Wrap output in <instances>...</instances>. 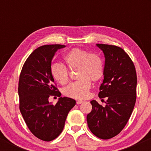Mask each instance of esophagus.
Here are the masks:
<instances>
[{
  "label": "esophagus",
  "mask_w": 151,
  "mask_h": 151,
  "mask_svg": "<svg viewBox=\"0 0 151 151\" xmlns=\"http://www.w3.org/2000/svg\"><path fill=\"white\" fill-rule=\"evenodd\" d=\"M83 102H84V101H82V100H77V104H82V103H83Z\"/></svg>",
  "instance_id": "1"
}]
</instances>
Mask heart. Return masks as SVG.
<instances>
[{
    "instance_id": "obj_1",
    "label": "heart",
    "mask_w": 151,
    "mask_h": 151,
    "mask_svg": "<svg viewBox=\"0 0 151 151\" xmlns=\"http://www.w3.org/2000/svg\"><path fill=\"white\" fill-rule=\"evenodd\" d=\"M63 60L70 71H76L77 81L71 83L63 89V94L74 99H84L91 89V81L98 82L104 74V63L101 55L80 48H74L63 57ZM50 72L52 78L60 85H65L69 79L68 71L64 66L54 63Z\"/></svg>"
}]
</instances>
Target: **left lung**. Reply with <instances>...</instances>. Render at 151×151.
Wrapping results in <instances>:
<instances>
[{
  "mask_svg": "<svg viewBox=\"0 0 151 151\" xmlns=\"http://www.w3.org/2000/svg\"><path fill=\"white\" fill-rule=\"evenodd\" d=\"M105 57L104 80L99 97H106V106L92 100V110L87 115L91 132L100 139L118 135L127 123L137 98V73L127 53L115 45L97 44Z\"/></svg>",
  "mask_w": 151,
  "mask_h": 151,
  "instance_id": "left-lung-1",
  "label": "left lung"
}]
</instances>
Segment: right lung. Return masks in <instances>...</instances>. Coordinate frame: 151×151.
<instances>
[{"label":"right lung","mask_w":151,"mask_h":151,"mask_svg":"<svg viewBox=\"0 0 151 151\" xmlns=\"http://www.w3.org/2000/svg\"><path fill=\"white\" fill-rule=\"evenodd\" d=\"M65 47H38L27 58L19 75V110L31 133L44 141H52L60 134L68 112L76 104L75 100L68 97H60L55 105L49 102L50 96L61 95L50 68L55 53Z\"/></svg>","instance_id":"1"}]
</instances>
